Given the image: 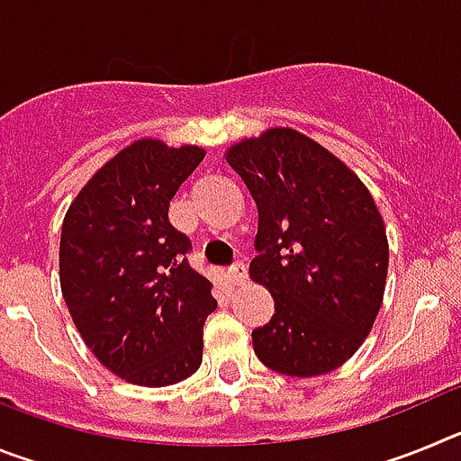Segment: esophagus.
Segmentation results:
<instances>
[{"label": "esophagus", "mask_w": 461, "mask_h": 461, "mask_svg": "<svg viewBox=\"0 0 461 461\" xmlns=\"http://www.w3.org/2000/svg\"><path fill=\"white\" fill-rule=\"evenodd\" d=\"M226 279L230 286H240V284H244V279H247V267H244L242 263H238V266H233L228 270Z\"/></svg>", "instance_id": "1"}]
</instances>
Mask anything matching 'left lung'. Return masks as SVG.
<instances>
[{
    "label": "left lung",
    "mask_w": 461,
    "mask_h": 461,
    "mask_svg": "<svg viewBox=\"0 0 461 461\" xmlns=\"http://www.w3.org/2000/svg\"><path fill=\"white\" fill-rule=\"evenodd\" d=\"M258 210L249 276L275 316L251 332L266 367L297 378L335 372L372 332L388 279V235L365 182L291 126L223 154Z\"/></svg>",
    "instance_id": "8db88e82"
}]
</instances>
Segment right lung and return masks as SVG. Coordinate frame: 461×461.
<instances>
[{
    "mask_svg": "<svg viewBox=\"0 0 461 461\" xmlns=\"http://www.w3.org/2000/svg\"><path fill=\"white\" fill-rule=\"evenodd\" d=\"M203 157L198 145L138 138L89 177L64 214V303L94 357L133 385H173L203 362V325L217 300L182 260L189 240L168 221L173 195Z\"/></svg>",
    "mask_w": 461,
    "mask_h": 461,
    "instance_id": "right-lung-1",
    "label": "right lung"
}]
</instances>
